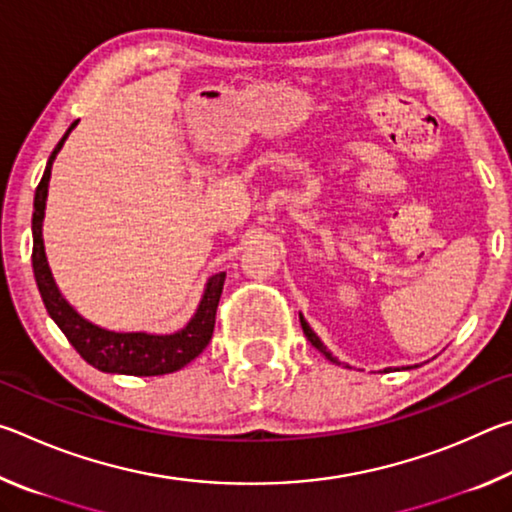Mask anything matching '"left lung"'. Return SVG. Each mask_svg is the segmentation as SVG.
Segmentation results:
<instances>
[{
  "label": "left lung",
  "mask_w": 512,
  "mask_h": 512,
  "mask_svg": "<svg viewBox=\"0 0 512 512\" xmlns=\"http://www.w3.org/2000/svg\"><path fill=\"white\" fill-rule=\"evenodd\" d=\"M300 325H302V332H305V336H307V339L311 341V345H314V348H316V350H320V352H323V354H325V357H327L329 361H336V359L332 357V354H329V352H327V348H325V345H323V343H320V339H318V336L314 334V329H311V327L307 325V320H305V318H302V316H300Z\"/></svg>",
  "instance_id": "obj_1"
}]
</instances>
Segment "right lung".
<instances>
[{
    "mask_svg": "<svg viewBox=\"0 0 512 512\" xmlns=\"http://www.w3.org/2000/svg\"><path fill=\"white\" fill-rule=\"evenodd\" d=\"M76 121L67 128L63 140L56 144L54 153L49 155L47 169L42 173L40 185L36 187V201H33V275H36L38 291L42 302L54 318V323L60 327V332L67 336V341L74 345V350L81 357L101 372H119V375H135V377H155L167 375V372H176L189 361H194L201 354L207 343L212 339L214 323H216V307H219V298L223 291L225 273L210 277L207 282L205 296L198 305L196 316L189 320L185 329L176 334L167 336H153V334H119L108 332L92 325L83 316L67 305L65 298L60 296L56 289L54 277H51L45 246H42V219H45V201H47V187L51 176V164H54L56 153L60 146L65 144L67 135L72 133Z\"/></svg>",
    "mask_w": 512,
    "mask_h": 512,
    "instance_id": "add662e5",
    "label": "right lung"
}]
</instances>
